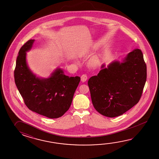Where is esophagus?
Returning <instances> with one entry per match:
<instances>
[{
	"instance_id": "1",
	"label": "esophagus",
	"mask_w": 159,
	"mask_h": 159,
	"mask_svg": "<svg viewBox=\"0 0 159 159\" xmlns=\"http://www.w3.org/2000/svg\"><path fill=\"white\" fill-rule=\"evenodd\" d=\"M81 81L82 82H85V81L87 80V79H88V76H87V75H81Z\"/></svg>"
}]
</instances>
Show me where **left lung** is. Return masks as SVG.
Here are the masks:
<instances>
[{
	"mask_svg": "<svg viewBox=\"0 0 159 159\" xmlns=\"http://www.w3.org/2000/svg\"><path fill=\"white\" fill-rule=\"evenodd\" d=\"M105 65L88 81L91 101L102 115L114 118L138 103L147 80V66L140 49L129 52L122 62Z\"/></svg>",
	"mask_w": 159,
	"mask_h": 159,
	"instance_id": "1",
	"label": "left lung"
}]
</instances>
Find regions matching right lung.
I'll list each match as a JSON object with an SVG mask.
<instances>
[{
    "instance_id": "add662e5",
    "label": "right lung",
    "mask_w": 159,
    "mask_h": 159,
    "mask_svg": "<svg viewBox=\"0 0 159 159\" xmlns=\"http://www.w3.org/2000/svg\"><path fill=\"white\" fill-rule=\"evenodd\" d=\"M34 41H28L19 52L14 70L15 84L30 110L49 118H58L69 110L81 78L67 76L60 68L49 78L37 77L26 61V52Z\"/></svg>"
}]
</instances>
